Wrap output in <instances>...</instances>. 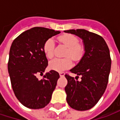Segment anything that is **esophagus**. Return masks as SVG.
I'll return each mask as SVG.
<instances>
[{
    "label": "esophagus",
    "mask_w": 120,
    "mask_h": 120,
    "mask_svg": "<svg viewBox=\"0 0 120 120\" xmlns=\"http://www.w3.org/2000/svg\"><path fill=\"white\" fill-rule=\"evenodd\" d=\"M59 74H60V77H63V76H64V72H60Z\"/></svg>",
    "instance_id": "obj_1"
}]
</instances>
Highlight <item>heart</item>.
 Listing matches in <instances>:
<instances>
[{"label": "heart", "mask_w": 120, "mask_h": 120, "mask_svg": "<svg viewBox=\"0 0 120 120\" xmlns=\"http://www.w3.org/2000/svg\"><path fill=\"white\" fill-rule=\"evenodd\" d=\"M58 40L61 44H64L67 49L65 56H70L75 61L80 60L83 53V48L79 45V40L76 36L69 34H65L58 37ZM44 53L47 58H52L54 51V41L52 39H49L46 41L43 47ZM72 66V60L70 58L64 59L55 58L51 60L49 64L50 69L62 72Z\"/></svg>", "instance_id": "obj_1"}]
</instances>
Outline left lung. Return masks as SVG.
<instances>
[{
  "label": "left lung",
  "mask_w": 120,
  "mask_h": 120,
  "mask_svg": "<svg viewBox=\"0 0 120 120\" xmlns=\"http://www.w3.org/2000/svg\"><path fill=\"white\" fill-rule=\"evenodd\" d=\"M83 40L85 53L70 71L77 76L65 75L67 85L64 90L67 101L71 108L87 110L94 107L104 94L108 81L111 59L108 45L99 35L84 29L64 30ZM82 80H78V76Z\"/></svg>",
  "instance_id": "obj_1"
}]
</instances>
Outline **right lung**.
I'll list each match as a JSON object with an SVG mask.
<instances>
[{
  "label": "right lung",
  "mask_w": 120,
  "mask_h": 120,
  "mask_svg": "<svg viewBox=\"0 0 120 120\" xmlns=\"http://www.w3.org/2000/svg\"><path fill=\"white\" fill-rule=\"evenodd\" d=\"M60 33L52 29L35 27L22 33L12 42L8 72L16 97L27 108H44L51 99L59 74L51 70L41 80L37 78L36 74L44 72L48 66L43 50L44 43Z\"/></svg>",
  "instance_id": "add662e5"
}]
</instances>
